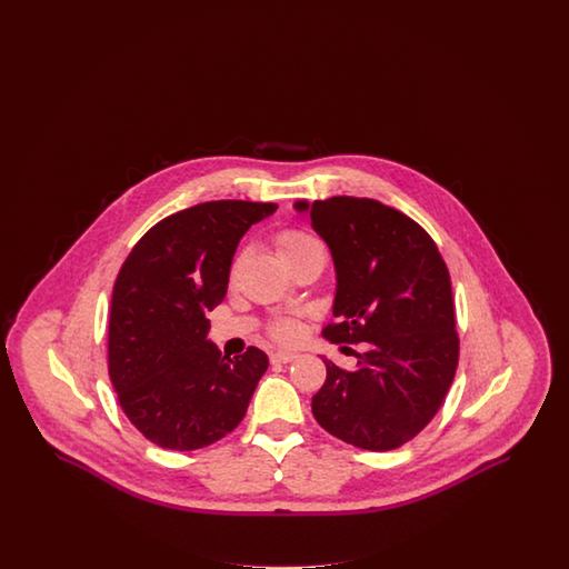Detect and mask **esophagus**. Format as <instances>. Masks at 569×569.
I'll list each match as a JSON object with an SVG mask.
<instances>
[{
	"label": "esophagus",
	"mask_w": 569,
	"mask_h": 569,
	"mask_svg": "<svg viewBox=\"0 0 569 569\" xmlns=\"http://www.w3.org/2000/svg\"><path fill=\"white\" fill-rule=\"evenodd\" d=\"M297 358V352H288V350H277V352L271 353L272 362H292Z\"/></svg>",
	"instance_id": "esophagus-1"
}]
</instances>
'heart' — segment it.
I'll return each instance as SVG.
<instances>
[{"instance_id":"1","label":"heart","mask_w":569,"mask_h":569,"mask_svg":"<svg viewBox=\"0 0 569 569\" xmlns=\"http://www.w3.org/2000/svg\"><path fill=\"white\" fill-rule=\"evenodd\" d=\"M272 241H274V249H277V253H279V258L283 262L297 258L298 253L307 251L313 244H320L313 237H309V234H305L300 230H290V228L288 230H279ZM271 337L277 339V341L290 343V341H295L298 337V326L292 320H279V322H274L271 326Z\"/></svg>"}]
</instances>
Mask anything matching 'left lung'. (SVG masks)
Segmentation results:
<instances>
[{"label":"left lung","mask_w":569,"mask_h":569,"mask_svg":"<svg viewBox=\"0 0 569 569\" xmlns=\"http://www.w3.org/2000/svg\"><path fill=\"white\" fill-rule=\"evenodd\" d=\"M337 271L332 343H365L352 371L325 360L311 401L320 427L362 450H395L443 403L459 365L450 272L429 232L371 198L297 202Z\"/></svg>","instance_id":"8db88e82"}]
</instances>
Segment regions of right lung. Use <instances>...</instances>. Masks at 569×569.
<instances>
[{"mask_svg": "<svg viewBox=\"0 0 569 569\" xmlns=\"http://www.w3.org/2000/svg\"><path fill=\"white\" fill-rule=\"evenodd\" d=\"M274 202L213 200L158 221L117 274L109 376L140 433L168 450H198L232 433L269 369L267 353L221 356L207 339L226 297L237 244Z\"/></svg>", "mask_w": 569, "mask_h": 569, "instance_id": "obj_1", "label": "right lung"}]
</instances>
